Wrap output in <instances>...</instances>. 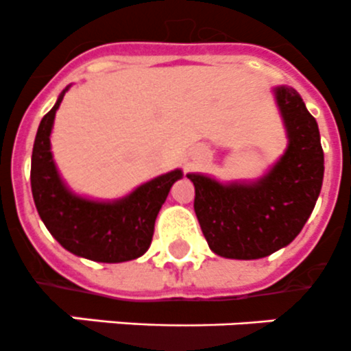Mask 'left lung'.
<instances>
[{"label": "left lung", "instance_id": "1", "mask_svg": "<svg viewBox=\"0 0 351 351\" xmlns=\"http://www.w3.org/2000/svg\"><path fill=\"white\" fill-rule=\"evenodd\" d=\"M287 147L261 178L228 181L191 172L195 214L214 254L261 259L287 247L313 212L324 181V151L317 120L287 85L273 88Z\"/></svg>", "mask_w": 351, "mask_h": 351}]
</instances>
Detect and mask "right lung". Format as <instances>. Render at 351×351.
Segmentation results:
<instances>
[{"instance_id":"1","label":"right lung","mask_w":351,"mask_h":351,"mask_svg":"<svg viewBox=\"0 0 351 351\" xmlns=\"http://www.w3.org/2000/svg\"><path fill=\"white\" fill-rule=\"evenodd\" d=\"M69 86L38 127L31 158L34 205L51 237L71 254L97 263L132 261L149 249L156 215L184 173L173 169L117 200H94L73 191L57 169L50 143L56 112Z\"/></svg>"}]
</instances>
